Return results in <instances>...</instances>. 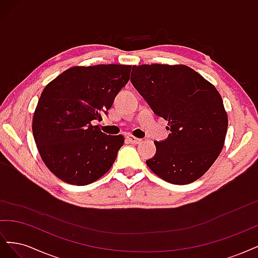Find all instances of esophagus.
Here are the masks:
<instances>
[{
	"instance_id": "obj_1",
	"label": "esophagus",
	"mask_w": 258,
	"mask_h": 258,
	"mask_svg": "<svg viewBox=\"0 0 258 258\" xmlns=\"http://www.w3.org/2000/svg\"><path fill=\"white\" fill-rule=\"evenodd\" d=\"M127 140H128V141H129L130 143H132V144H139L140 142L142 141L141 139H138V138H136V137H134V136H128V137H127Z\"/></svg>"
}]
</instances>
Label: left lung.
I'll list each match as a JSON object with an SVG mask.
<instances>
[{"mask_svg":"<svg viewBox=\"0 0 258 258\" xmlns=\"http://www.w3.org/2000/svg\"><path fill=\"white\" fill-rule=\"evenodd\" d=\"M131 83L153 112L168 121V138L155 141L146 160L166 182L185 185L204 175L220 155L228 127L214 86L186 66H134Z\"/></svg>","mask_w":258,"mask_h":258,"instance_id":"8db88e82","label":"left lung"}]
</instances>
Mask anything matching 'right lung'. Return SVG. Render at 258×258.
Returning a JSON list of instances; mask_svg holds the SVG:
<instances>
[{"label":"right lung","mask_w":258,"mask_h":258,"mask_svg":"<svg viewBox=\"0 0 258 258\" xmlns=\"http://www.w3.org/2000/svg\"><path fill=\"white\" fill-rule=\"evenodd\" d=\"M131 66L74 67L44 88L32 131L37 150L51 172L66 183H93L111 169L123 137L107 136L92 120L107 114L130 77Z\"/></svg>","instance_id":"right-lung-1"}]
</instances>
